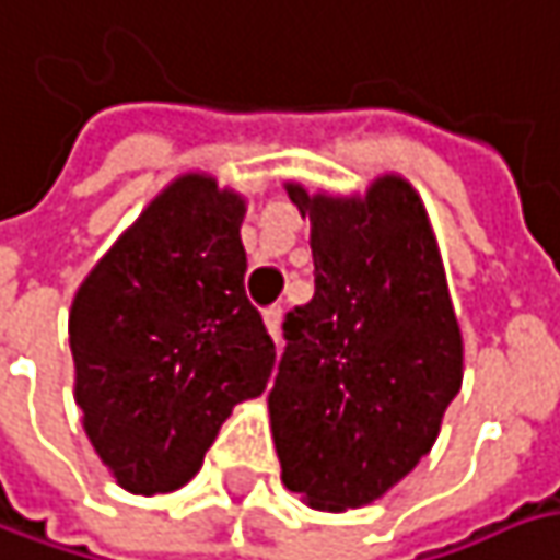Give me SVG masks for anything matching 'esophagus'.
Listing matches in <instances>:
<instances>
[{
	"label": "esophagus",
	"instance_id": "1",
	"mask_svg": "<svg viewBox=\"0 0 560 560\" xmlns=\"http://www.w3.org/2000/svg\"><path fill=\"white\" fill-rule=\"evenodd\" d=\"M262 319H266V329H269V336L279 342L281 336V307H269V311L262 313Z\"/></svg>",
	"mask_w": 560,
	"mask_h": 560
}]
</instances>
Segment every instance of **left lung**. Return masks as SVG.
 I'll list each match as a JSON object with an SVG mask.
<instances>
[{"mask_svg":"<svg viewBox=\"0 0 560 560\" xmlns=\"http://www.w3.org/2000/svg\"><path fill=\"white\" fill-rule=\"evenodd\" d=\"M311 218L313 298L288 311L269 393L281 481L311 508H361L434 446L463 383V336L421 199L399 177L364 199L288 186Z\"/></svg>","mask_w":560,"mask_h":560,"instance_id":"1","label":"left lung"}]
</instances>
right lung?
Returning a JSON list of instances; mask_svg holds the SVG:
<instances>
[{"label": "right lung", "mask_w": 560, "mask_h": 560, "mask_svg": "<svg viewBox=\"0 0 560 560\" xmlns=\"http://www.w3.org/2000/svg\"><path fill=\"white\" fill-rule=\"evenodd\" d=\"M244 202L171 183L82 281L69 313L84 431L132 494L199 472L231 409L266 389L276 342L249 304Z\"/></svg>", "instance_id": "1"}]
</instances>
